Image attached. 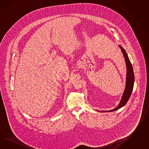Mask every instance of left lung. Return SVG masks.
Here are the masks:
<instances>
[{"label": "left lung", "instance_id": "obj_1", "mask_svg": "<svg viewBox=\"0 0 149 149\" xmlns=\"http://www.w3.org/2000/svg\"><path fill=\"white\" fill-rule=\"evenodd\" d=\"M120 49H121L122 53L123 54L124 57L125 58L126 65H127V73L126 86H125V91H124L123 96H122V99L120 100L119 105H118L116 108L111 110L108 111V112L115 111L116 110L120 109L121 107H123L124 105L127 103V101L129 100V99L130 98L131 93H132V90H133V87H134V73L132 65L130 61L128 58L127 54L125 51L124 50V49L122 47L120 46ZM106 111H99V112H106Z\"/></svg>", "mask_w": 149, "mask_h": 149}]
</instances>
